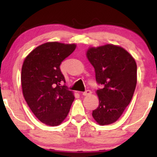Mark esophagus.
Instances as JSON below:
<instances>
[{"label": "esophagus", "instance_id": "esophagus-1", "mask_svg": "<svg viewBox=\"0 0 157 157\" xmlns=\"http://www.w3.org/2000/svg\"><path fill=\"white\" fill-rule=\"evenodd\" d=\"M90 94H91V91H90V90H86V91H84V92L82 93V95H83V96H89Z\"/></svg>", "mask_w": 157, "mask_h": 157}]
</instances>
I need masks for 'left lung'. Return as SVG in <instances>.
<instances>
[{"instance_id":"left-lung-1","label":"left lung","mask_w":157,"mask_h":157,"mask_svg":"<svg viewBox=\"0 0 157 157\" xmlns=\"http://www.w3.org/2000/svg\"><path fill=\"white\" fill-rule=\"evenodd\" d=\"M86 57L94 68L97 82L102 85L96 91L99 105L92 117L100 125H110L121 117L134 95L136 61L125 48L113 44L89 47Z\"/></svg>"}]
</instances>
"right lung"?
Wrapping results in <instances>:
<instances>
[{"label":"right lung","instance_id":"1","mask_svg":"<svg viewBox=\"0 0 157 157\" xmlns=\"http://www.w3.org/2000/svg\"><path fill=\"white\" fill-rule=\"evenodd\" d=\"M75 44L47 42L26 56L21 69L23 94L29 107L40 122L49 126L60 125L75 100L60 66L76 48Z\"/></svg>","mask_w":157,"mask_h":157}]
</instances>
